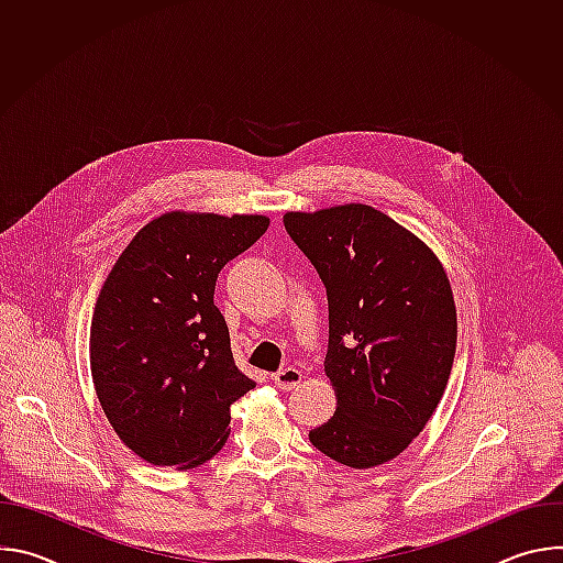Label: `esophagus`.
<instances>
[{"label": "esophagus", "instance_id": "1", "mask_svg": "<svg viewBox=\"0 0 563 563\" xmlns=\"http://www.w3.org/2000/svg\"><path fill=\"white\" fill-rule=\"evenodd\" d=\"M272 380H274L280 389H291V387H296V385L302 380V372L296 369V367H285V369L272 374Z\"/></svg>", "mask_w": 563, "mask_h": 563}]
</instances>
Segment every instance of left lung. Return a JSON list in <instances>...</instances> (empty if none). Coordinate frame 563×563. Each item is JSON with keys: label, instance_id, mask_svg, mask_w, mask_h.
Wrapping results in <instances>:
<instances>
[{"label": "left lung", "instance_id": "left-lung-1", "mask_svg": "<svg viewBox=\"0 0 563 563\" xmlns=\"http://www.w3.org/2000/svg\"><path fill=\"white\" fill-rule=\"evenodd\" d=\"M283 222L330 305L323 365L336 412L309 441L347 467L387 463L423 432L452 372L448 274L417 233L363 202L287 211Z\"/></svg>", "mask_w": 563, "mask_h": 563}]
</instances>
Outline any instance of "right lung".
Segmentation results:
<instances>
[{"mask_svg":"<svg viewBox=\"0 0 563 563\" xmlns=\"http://www.w3.org/2000/svg\"><path fill=\"white\" fill-rule=\"evenodd\" d=\"M267 227L261 213L167 211L109 272L91 320V376L111 428L146 463H207L229 437L231 406L256 385L235 367L213 291Z\"/></svg>","mask_w":563,"mask_h":563,"instance_id":"1","label":"right lung"}]
</instances>
